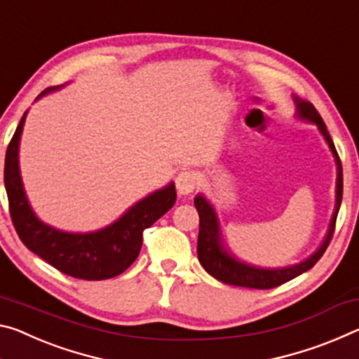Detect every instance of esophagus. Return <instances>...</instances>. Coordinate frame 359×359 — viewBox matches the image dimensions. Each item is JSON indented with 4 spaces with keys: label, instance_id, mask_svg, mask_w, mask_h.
<instances>
[{
    "label": "esophagus",
    "instance_id": "esophagus-1",
    "mask_svg": "<svg viewBox=\"0 0 359 359\" xmlns=\"http://www.w3.org/2000/svg\"><path fill=\"white\" fill-rule=\"evenodd\" d=\"M196 174L191 172V170H182L177 177H175V187H177L179 195H190V193L196 189Z\"/></svg>",
    "mask_w": 359,
    "mask_h": 359
}]
</instances>
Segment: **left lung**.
<instances>
[{"instance_id": "1", "label": "left lung", "mask_w": 359, "mask_h": 359, "mask_svg": "<svg viewBox=\"0 0 359 359\" xmlns=\"http://www.w3.org/2000/svg\"><path fill=\"white\" fill-rule=\"evenodd\" d=\"M295 113L294 116L304 123L315 124L321 135L326 140L329 150L332 151L335 166H337V180H335V206L326 236L321 243V246L313 252L310 257L299 262V264L287 266H276V269H266V266H257L248 264L246 260H241L238 255L230 251V248L225 244L224 235H222L220 220L215 212V208L210 204L203 193H198L195 196V208L200 214V233H198V260L203 265L210 276L225 284L251 289H271L284 284L289 280H294L295 276L309 271L321 255L326 251L329 243H331L335 219H337L340 203H342V190H344V175H342V163H340L337 150H335L334 142L329 135L326 124H324L320 113L313 104L304 99L292 95Z\"/></svg>"}]
</instances>
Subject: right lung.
Listing matches in <instances>:
<instances>
[{
	"label": "right lung",
	"mask_w": 359,
	"mask_h": 359,
	"mask_svg": "<svg viewBox=\"0 0 359 359\" xmlns=\"http://www.w3.org/2000/svg\"><path fill=\"white\" fill-rule=\"evenodd\" d=\"M60 88H64V84L48 88L35 100ZM27 113L28 110L9 142L4 159V187L17 235L32 252L68 276L97 281L121 275L137 259L144 230L174 206L177 198L174 182L142 198L121 217L100 230L65 231L55 229L38 217L22 182L19 147Z\"/></svg>",
	"instance_id": "add662e5"
}]
</instances>
